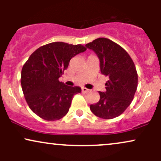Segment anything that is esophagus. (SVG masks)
I'll return each mask as SVG.
<instances>
[{"label":"esophagus","instance_id":"obj_1","mask_svg":"<svg viewBox=\"0 0 161 161\" xmlns=\"http://www.w3.org/2000/svg\"><path fill=\"white\" fill-rule=\"evenodd\" d=\"M88 91H89V90H88V88H84V87H83V88H82V92H83V93H87V92H88Z\"/></svg>","mask_w":161,"mask_h":161}]
</instances>
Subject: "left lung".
Returning a JSON list of instances; mask_svg holds the SVG:
<instances>
[{
  "label": "left lung",
  "instance_id": "1",
  "mask_svg": "<svg viewBox=\"0 0 161 161\" xmlns=\"http://www.w3.org/2000/svg\"><path fill=\"white\" fill-rule=\"evenodd\" d=\"M86 47L96 53L101 73L108 78L106 91L99 92V101L90 105V110L102 119L115 118L123 114L133 100L138 86L136 66L123 47L108 38H97Z\"/></svg>",
  "mask_w": 161,
  "mask_h": 161
}]
</instances>
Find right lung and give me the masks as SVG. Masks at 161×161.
Segmentation results:
<instances>
[{"instance_id":"obj_1","label":"right lung","mask_w":161,"mask_h":161,"mask_svg":"<svg viewBox=\"0 0 161 161\" xmlns=\"http://www.w3.org/2000/svg\"><path fill=\"white\" fill-rule=\"evenodd\" d=\"M81 45L52 42L34 51L24 64L21 86L28 105L45 120L60 119L69 111L73 95L80 93L79 86H68L59 81L72 57L84 52Z\"/></svg>"}]
</instances>
